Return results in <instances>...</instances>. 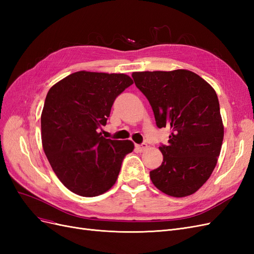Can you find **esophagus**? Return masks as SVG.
I'll return each mask as SVG.
<instances>
[{
    "mask_svg": "<svg viewBox=\"0 0 254 254\" xmlns=\"http://www.w3.org/2000/svg\"><path fill=\"white\" fill-rule=\"evenodd\" d=\"M135 148L139 150V151H143L145 150L146 148H147V144L146 143H141V144H136L135 145Z\"/></svg>",
    "mask_w": 254,
    "mask_h": 254,
    "instance_id": "obj_1",
    "label": "esophagus"
}]
</instances>
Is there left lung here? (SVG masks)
I'll return each instance as SVG.
<instances>
[{"label": "left lung", "mask_w": 254, "mask_h": 254, "mask_svg": "<svg viewBox=\"0 0 254 254\" xmlns=\"http://www.w3.org/2000/svg\"><path fill=\"white\" fill-rule=\"evenodd\" d=\"M158 128L171 127L163 162L149 173L155 187L173 197L194 194L210 178L219 157L224 126L216 92L188 70L134 72Z\"/></svg>", "instance_id": "obj_1"}]
</instances>
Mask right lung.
<instances>
[{"mask_svg": "<svg viewBox=\"0 0 254 254\" xmlns=\"http://www.w3.org/2000/svg\"><path fill=\"white\" fill-rule=\"evenodd\" d=\"M132 79L125 74L80 71L50 89L41 114L42 146L64 186L83 197L113 187L125 156L134 144L105 139L111 107Z\"/></svg>", "mask_w": 254, "mask_h": 254, "instance_id": "1", "label": "right lung"}]
</instances>
